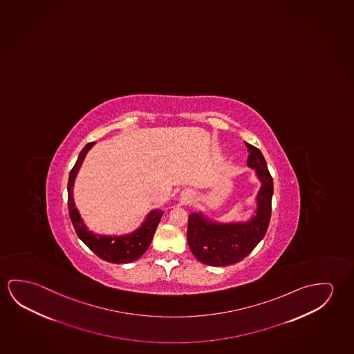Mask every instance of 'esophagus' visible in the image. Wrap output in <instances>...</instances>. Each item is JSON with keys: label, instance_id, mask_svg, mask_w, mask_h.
<instances>
[{"label": "esophagus", "instance_id": "1", "mask_svg": "<svg viewBox=\"0 0 354 354\" xmlns=\"http://www.w3.org/2000/svg\"><path fill=\"white\" fill-rule=\"evenodd\" d=\"M180 196H181V200H184V202H186V203L194 200V194H192V191L191 190L181 191Z\"/></svg>", "mask_w": 354, "mask_h": 354}]
</instances>
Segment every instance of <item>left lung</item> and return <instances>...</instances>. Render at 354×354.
I'll return each mask as SVG.
<instances>
[{
  "label": "left lung",
  "mask_w": 354,
  "mask_h": 354,
  "mask_svg": "<svg viewBox=\"0 0 354 354\" xmlns=\"http://www.w3.org/2000/svg\"><path fill=\"white\" fill-rule=\"evenodd\" d=\"M246 165L255 171L260 190L255 198V212L248 221L218 222L198 211L189 214L187 243L198 261L208 266H228L241 261L266 234L271 207L273 181L260 149L246 143Z\"/></svg>",
  "instance_id": "8db88e82"
}]
</instances>
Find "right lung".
I'll list each match as a JSON object with an SVG mask.
<instances>
[{"label":"right lung","instance_id":"1","mask_svg":"<svg viewBox=\"0 0 354 354\" xmlns=\"http://www.w3.org/2000/svg\"><path fill=\"white\" fill-rule=\"evenodd\" d=\"M94 145L95 142L88 143L87 146L82 149L80 156L77 158L76 164L72 168L68 176V184H67L68 213H70L72 224L75 227L78 238L100 259L111 263H129V262L136 261L137 259L141 257L149 248L153 235L156 233L158 224L163 216V211L159 208L149 211L141 225L127 234H98V233H94L93 230H89L83 222V218L81 217L75 203L73 186L83 160Z\"/></svg>","mask_w":354,"mask_h":354}]
</instances>
